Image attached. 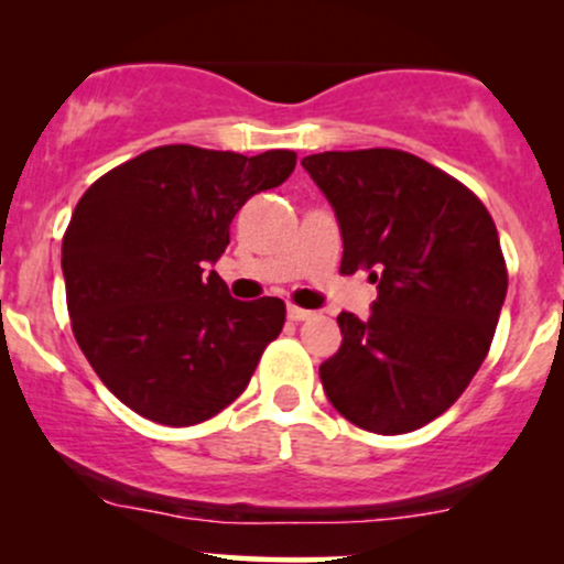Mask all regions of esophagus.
<instances>
[{
	"label": "esophagus",
	"mask_w": 564,
	"mask_h": 564,
	"mask_svg": "<svg viewBox=\"0 0 564 564\" xmlns=\"http://www.w3.org/2000/svg\"><path fill=\"white\" fill-rule=\"evenodd\" d=\"M286 315H289V321H310L313 318V313H310V310H302V307H296V304H289L286 307Z\"/></svg>",
	"instance_id": "obj_1"
}]
</instances>
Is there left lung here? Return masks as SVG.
<instances>
[{"instance_id": "8db88e82", "label": "left lung", "mask_w": 564, "mask_h": 564, "mask_svg": "<svg viewBox=\"0 0 564 564\" xmlns=\"http://www.w3.org/2000/svg\"><path fill=\"white\" fill-rule=\"evenodd\" d=\"M302 166L334 206L341 273L366 270L368 321L341 313V347L321 366L347 422L403 435L456 403L482 366L507 300L494 217L451 174L392 148L326 151Z\"/></svg>"}]
</instances>
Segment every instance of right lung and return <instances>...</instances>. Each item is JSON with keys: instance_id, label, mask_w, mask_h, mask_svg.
<instances>
[{"instance_id": "1", "label": "right lung", "mask_w": 564, "mask_h": 564, "mask_svg": "<svg viewBox=\"0 0 564 564\" xmlns=\"http://www.w3.org/2000/svg\"><path fill=\"white\" fill-rule=\"evenodd\" d=\"M294 151L161 145L89 185L63 236L70 328L121 403L166 426L228 408L281 334L278 296L232 300L215 270L230 223L294 172Z\"/></svg>"}]
</instances>
